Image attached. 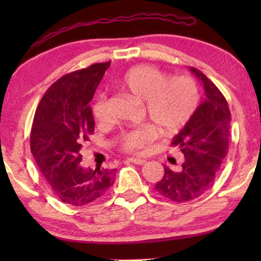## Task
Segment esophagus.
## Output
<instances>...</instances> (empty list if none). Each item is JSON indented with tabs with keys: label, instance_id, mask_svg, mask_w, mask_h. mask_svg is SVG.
<instances>
[{
	"label": "esophagus",
	"instance_id": "esophagus-1",
	"mask_svg": "<svg viewBox=\"0 0 261 261\" xmlns=\"http://www.w3.org/2000/svg\"><path fill=\"white\" fill-rule=\"evenodd\" d=\"M128 160H129L130 163L137 164V165H142V164H145V163H146V160H145V159H141V158H134V156H132V158H129Z\"/></svg>",
	"mask_w": 261,
	"mask_h": 261
}]
</instances>
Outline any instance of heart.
Masks as SVG:
<instances>
[{
    "label": "heart",
    "instance_id": "obj_1",
    "mask_svg": "<svg viewBox=\"0 0 261 261\" xmlns=\"http://www.w3.org/2000/svg\"><path fill=\"white\" fill-rule=\"evenodd\" d=\"M132 97L145 102V114L163 133H173L183 127L198 106V89L191 78H167L158 67L141 65L128 71L120 82ZM106 94L98 95L92 114L98 122L108 120ZM151 124L138 127L121 135L120 147L126 153L141 154L148 151L158 132Z\"/></svg>",
    "mask_w": 261,
    "mask_h": 261
}]
</instances>
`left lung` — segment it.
I'll use <instances>...</instances> for the list:
<instances>
[{
	"mask_svg": "<svg viewBox=\"0 0 261 261\" xmlns=\"http://www.w3.org/2000/svg\"><path fill=\"white\" fill-rule=\"evenodd\" d=\"M190 71L203 83L205 96L172 140L185 156L180 170L164 166L163 179L154 187L160 196L177 203L198 198L213 187L229 146L231 117L226 98L204 73L195 67Z\"/></svg>",
	"mask_w": 261,
	"mask_h": 261,
	"instance_id": "left-lung-1",
	"label": "left lung"
}]
</instances>
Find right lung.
I'll return each mask as SVG.
<instances>
[{
  "label": "right lung",
  "mask_w": 261,
  "mask_h": 261,
  "mask_svg": "<svg viewBox=\"0 0 261 261\" xmlns=\"http://www.w3.org/2000/svg\"><path fill=\"white\" fill-rule=\"evenodd\" d=\"M110 62L67 73L47 89L31 132V151L48 187L60 201L85 205L106 195L116 169H85L81 149L95 130L90 108Z\"/></svg>",
  "instance_id": "obj_1"
}]
</instances>
